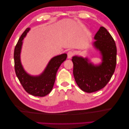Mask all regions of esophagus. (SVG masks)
Returning a JSON list of instances; mask_svg holds the SVG:
<instances>
[{
  "instance_id": "esophagus-1",
  "label": "esophagus",
  "mask_w": 129,
  "mask_h": 129,
  "mask_svg": "<svg viewBox=\"0 0 129 129\" xmlns=\"http://www.w3.org/2000/svg\"><path fill=\"white\" fill-rule=\"evenodd\" d=\"M74 55V52L72 51H68V58H71V57H72Z\"/></svg>"
}]
</instances>
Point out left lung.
<instances>
[{"instance_id": "obj_1", "label": "left lung", "mask_w": 129, "mask_h": 129, "mask_svg": "<svg viewBox=\"0 0 129 129\" xmlns=\"http://www.w3.org/2000/svg\"><path fill=\"white\" fill-rule=\"evenodd\" d=\"M95 47L99 50L103 62L98 66L87 58L73 56V74L79 87L86 92L97 91L105 87L115 72L117 49L115 42L106 28L101 26L95 34Z\"/></svg>"}]
</instances>
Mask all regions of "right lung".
<instances>
[{
  "label": "right lung",
  "instance_id": "1",
  "mask_svg": "<svg viewBox=\"0 0 129 129\" xmlns=\"http://www.w3.org/2000/svg\"><path fill=\"white\" fill-rule=\"evenodd\" d=\"M29 30V28L26 29L19 38L15 47L14 52L15 72L21 85L27 92L35 96L43 97L49 94L51 91L57 70L66 60L67 54H62L52 58L40 75L38 76L29 75L24 70L20 59L22 41Z\"/></svg>",
  "mask_w": 129,
  "mask_h": 129
}]
</instances>
